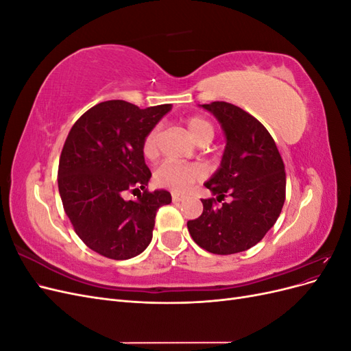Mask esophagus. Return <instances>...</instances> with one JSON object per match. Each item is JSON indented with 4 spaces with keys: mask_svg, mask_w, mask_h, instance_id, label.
Masks as SVG:
<instances>
[{
    "mask_svg": "<svg viewBox=\"0 0 351 351\" xmlns=\"http://www.w3.org/2000/svg\"><path fill=\"white\" fill-rule=\"evenodd\" d=\"M184 197L182 196V195H178V193H173V202L174 204H177V202H182Z\"/></svg>",
    "mask_w": 351,
    "mask_h": 351,
    "instance_id": "obj_1",
    "label": "esophagus"
}]
</instances>
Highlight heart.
<instances>
[{
  "mask_svg": "<svg viewBox=\"0 0 351 351\" xmlns=\"http://www.w3.org/2000/svg\"><path fill=\"white\" fill-rule=\"evenodd\" d=\"M187 132L192 139L200 145L212 141L214 137V129L212 125L199 117L187 120ZM143 155L146 158H155L158 154V130L154 129L147 133L143 141ZM204 173L202 169L195 165H183L176 162H164L159 165L155 171V182L156 184L173 190L174 193H186L192 187V184L202 178Z\"/></svg>",
  "mask_w": 351,
  "mask_h": 351,
  "instance_id": "b5f03b06",
  "label": "heart"
}]
</instances>
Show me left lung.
<instances>
[{"instance_id":"1","label":"left lung","mask_w":351,"mask_h":351,"mask_svg":"<svg viewBox=\"0 0 351 351\" xmlns=\"http://www.w3.org/2000/svg\"><path fill=\"white\" fill-rule=\"evenodd\" d=\"M224 132L226 147L217 171L205 183L215 199H202L204 212L187 222L190 236L215 254L244 252L258 244L277 222L285 200L282 158L272 136L249 112L217 101L200 105Z\"/></svg>"}]
</instances>
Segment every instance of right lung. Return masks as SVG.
<instances>
[{
    "instance_id": "obj_1",
    "label": "right lung",
    "mask_w": 351,
    "mask_h": 351,
    "mask_svg": "<svg viewBox=\"0 0 351 351\" xmlns=\"http://www.w3.org/2000/svg\"><path fill=\"white\" fill-rule=\"evenodd\" d=\"M171 104L141 110L125 101L95 105L74 123L58 165V190L74 231L89 249L125 261L141 254L152 240L156 210L171 204L164 189H145L152 173L145 162L143 141L171 111Z\"/></svg>"
}]
</instances>
